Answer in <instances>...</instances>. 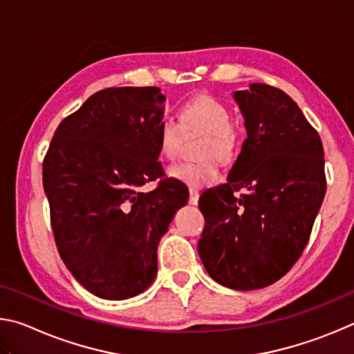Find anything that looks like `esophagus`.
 Masks as SVG:
<instances>
[{"label":"esophagus","mask_w":354,"mask_h":354,"mask_svg":"<svg viewBox=\"0 0 354 354\" xmlns=\"http://www.w3.org/2000/svg\"><path fill=\"white\" fill-rule=\"evenodd\" d=\"M198 200H200V194L196 190H194V189H190V192H189V203L192 206H196L198 205Z\"/></svg>","instance_id":"esophagus-1"}]
</instances>
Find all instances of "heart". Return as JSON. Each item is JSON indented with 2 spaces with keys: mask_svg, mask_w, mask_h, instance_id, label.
<instances>
[{
  "mask_svg": "<svg viewBox=\"0 0 354 354\" xmlns=\"http://www.w3.org/2000/svg\"><path fill=\"white\" fill-rule=\"evenodd\" d=\"M181 122L173 117H164L159 124L158 142L159 151L165 159L173 160L179 153L185 129L206 131L209 139L203 145L201 154L205 158H217L218 160H230L234 154L237 133L231 124L230 109L209 95H196L181 109ZM169 175L189 187L201 189L215 183L220 176V170L212 159L201 162H179L171 165Z\"/></svg>",
  "mask_w": 354,
  "mask_h": 354,
  "instance_id": "obj_1",
  "label": "heart"
}]
</instances>
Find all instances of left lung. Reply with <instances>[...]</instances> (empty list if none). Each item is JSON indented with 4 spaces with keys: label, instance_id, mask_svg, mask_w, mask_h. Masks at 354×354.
Returning a JSON list of instances; mask_svg holds the SVG:
<instances>
[{
    "label": "left lung",
    "instance_id": "1",
    "mask_svg": "<svg viewBox=\"0 0 354 354\" xmlns=\"http://www.w3.org/2000/svg\"><path fill=\"white\" fill-rule=\"evenodd\" d=\"M232 97L247 139L226 183L200 196L206 225L198 254L218 284L254 290L283 278L306 247L325 198V159L289 95L253 82Z\"/></svg>",
    "mask_w": 354,
    "mask_h": 354
}]
</instances>
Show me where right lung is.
Instances as JSON below:
<instances>
[{
	"label": "right lung",
	"instance_id": "add662e5",
	"mask_svg": "<svg viewBox=\"0 0 354 354\" xmlns=\"http://www.w3.org/2000/svg\"><path fill=\"white\" fill-rule=\"evenodd\" d=\"M158 87H112L64 118L44 160V189L62 261L84 289L104 299L145 292L158 273V245L187 185L164 176Z\"/></svg>",
	"mask_w": 354,
	"mask_h": 354
}]
</instances>
